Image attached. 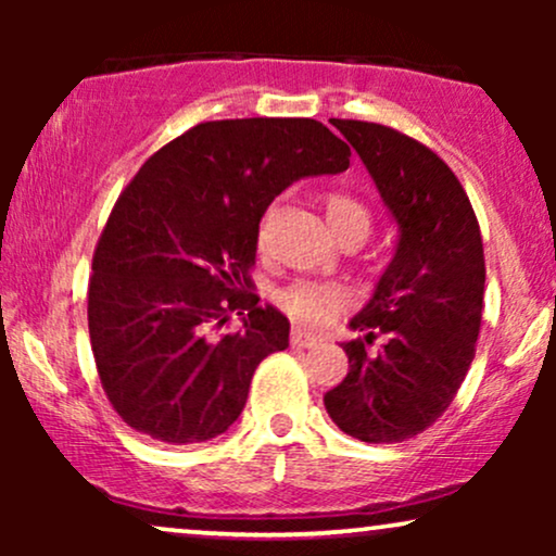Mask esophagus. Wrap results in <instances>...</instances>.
Here are the masks:
<instances>
[{
    "label": "esophagus",
    "instance_id": "1",
    "mask_svg": "<svg viewBox=\"0 0 556 556\" xmlns=\"http://www.w3.org/2000/svg\"><path fill=\"white\" fill-rule=\"evenodd\" d=\"M318 342H321V340H318L316 334H311V331H305V329H292V334H290L292 348H316Z\"/></svg>",
    "mask_w": 556,
    "mask_h": 556
}]
</instances>
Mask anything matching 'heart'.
I'll list each match as a JSON object with an SVG mask.
<instances>
[{"label":"heart","mask_w":556,"mask_h":556,"mask_svg":"<svg viewBox=\"0 0 556 556\" xmlns=\"http://www.w3.org/2000/svg\"><path fill=\"white\" fill-rule=\"evenodd\" d=\"M324 212H327L331 232L340 240L350 238V235H358V238L366 240V235L371 232V212L355 195L342 193V190H331V193L324 195ZM264 245L266 229L261 227V251H264ZM277 303L295 321L321 327V324L344 314L353 305V295H350L348 287L337 282H295L279 292Z\"/></svg>","instance_id":"obj_1"}]
</instances>
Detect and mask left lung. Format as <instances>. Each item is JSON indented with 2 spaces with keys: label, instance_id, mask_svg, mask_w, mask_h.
<instances>
[{
  "label": "left lung",
  "instance_id": "obj_1",
  "mask_svg": "<svg viewBox=\"0 0 556 556\" xmlns=\"http://www.w3.org/2000/svg\"><path fill=\"white\" fill-rule=\"evenodd\" d=\"M400 227L397 253L350 321V371L324 394L329 418L368 444L426 431L455 400L481 331L483 240L460 180L429 146L394 127L331 119ZM381 336L386 344L367 350Z\"/></svg>",
  "mask_w": 556,
  "mask_h": 556
}]
</instances>
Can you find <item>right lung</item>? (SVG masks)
Instances as JSON below:
<instances>
[{
    "mask_svg": "<svg viewBox=\"0 0 556 556\" xmlns=\"http://www.w3.org/2000/svg\"><path fill=\"white\" fill-rule=\"evenodd\" d=\"M350 167L308 117L214 119L146 159L93 251L88 334L106 400L156 442L219 437L290 321L251 292L258 222L287 185ZM232 313L240 332L216 336Z\"/></svg>",
    "mask_w": 556,
    "mask_h": 556,
    "instance_id": "1",
    "label": "right lung"
}]
</instances>
